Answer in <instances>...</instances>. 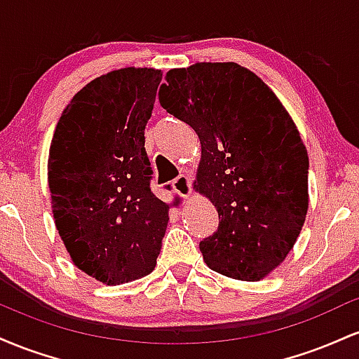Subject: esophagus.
<instances>
[{
    "label": "esophagus",
    "instance_id": "34e87169",
    "mask_svg": "<svg viewBox=\"0 0 359 359\" xmlns=\"http://www.w3.org/2000/svg\"><path fill=\"white\" fill-rule=\"evenodd\" d=\"M174 191L179 194V196L185 197V199H187V197H191L192 185H191V180H189V177H185V175L177 177V179L174 180Z\"/></svg>",
    "mask_w": 359,
    "mask_h": 359
}]
</instances>
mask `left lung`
Returning <instances> with one entry per match:
<instances>
[{"label": "left lung", "instance_id": "left-lung-1", "mask_svg": "<svg viewBox=\"0 0 359 359\" xmlns=\"http://www.w3.org/2000/svg\"><path fill=\"white\" fill-rule=\"evenodd\" d=\"M160 104L201 140L194 187L219 216L201 241L205 265L255 282L297 241L309 209V156L294 119L255 72L234 62L170 69Z\"/></svg>", "mask_w": 359, "mask_h": 359}]
</instances>
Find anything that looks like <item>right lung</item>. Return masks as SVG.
I'll return each instance as SVG.
<instances>
[{"instance_id": "add662e5", "label": "right lung", "mask_w": 359, "mask_h": 359, "mask_svg": "<svg viewBox=\"0 0 359 359\" xmlns=\"http://www.w3.org/2000/svg\"><path fill=\"white\" fill-rule=\"evenodd\" d=\"M162 71L125 67L86 84L62 111L48 150V189L74 265L106 285L156 265L168 208L150 191L145 126Z\"/></svg>"}]
</instances>
